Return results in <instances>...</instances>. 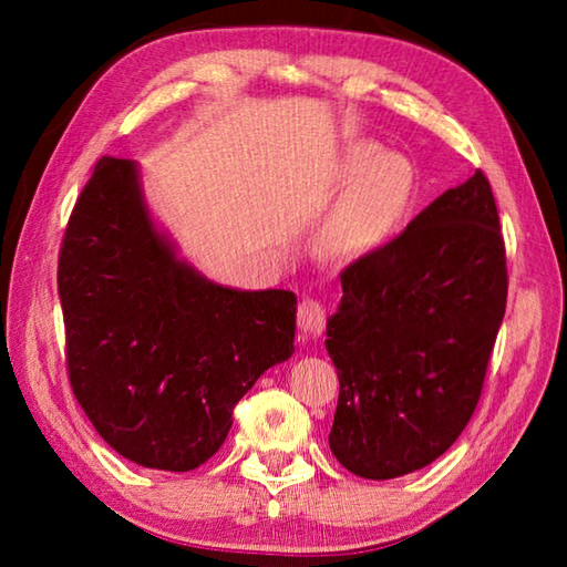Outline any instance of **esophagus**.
<instances>
[{
  "instance_id": "obj_1",
  "label": "esophagus",
  "mask_w": 567,
  "mask_h": 567,
  "mask_svg": "<svg viewBox=\"0 0 567 567\" xmlns=\"http://www.w3.org/2000/svg\"><path fill=\"white\" fill-rule=\"evenodd\" d=\"M324 322H328V315H324V307L312 300V297H302V302L297 305V324H300V332L310 334V338H315V334H320L324 330Z\"/></svg>"
}]
</instances>
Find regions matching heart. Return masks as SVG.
Returning <instances> with one entry per match:
<instances>
[{"mask_svg": "<svg viewBox=\"0 0 567 567\" xmlns=\"http://www.w3.org/2000/svg\"><path fill=\"white\" fill-rule=\"evenodd\" d=\"M344 177L358 182L322 233V252L350 262L385 245L405 213L412 192V169L402 157L375 145L350 147Z\"/></svg>", "mask_w": 567, "mask_h": 567, "instance_id": "b5f03b06", "label": "heart"}]
</instances>
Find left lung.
<instances>
[{"label": "left lung", "instance_id": "1", "mask_svg": "<svg viewBox=\"0 0 567 567\" xmlns=\"http://www.w3.org/2000/svg\"><path fill=\"white\" fill-rule=\"evenodd\" d=\"M328 320L340 398L330 450L390 480L425 467L473 417L507 300L491 182L475 172L340 275Z\"/></svg>", "mask_w": 567, "mask_h": 567}]
</instances>
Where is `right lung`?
<instances>
[{
    "label": "right lung",
    "mask_w": 567,
    "mask_h": 567,
    "mask_svg": "<svg viewBox=\"0 0 567 567\" xmlns=\"http://www.w3.org/2000/svg\"><path fill=\"white\" fill-rule=\"evenodd\" d=\"M56 287L74 398L104 443L142 467L207 463L245 392L295 352V292L233 290L179 260L132 159L94 167Z\"/></svg>",
    "instance_id": "obj_1"
}]
</instances>
